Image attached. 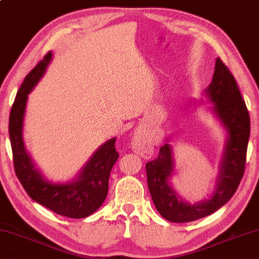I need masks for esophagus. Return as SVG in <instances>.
Here are the masks:
<instances>
[{"instance_id":"34e87169","label":"esophagus","mask_w":259,"mask_h":259,"mask_svg":"<svg viewBox=\"0 0 259 259\" xmlns=\"http://www.w3.org/2000/svg\"><path fill=\"white\" fill-rule=\"evenodd\" d=\"M132 149L135 153H138L139 155H146L150 154L151 151H152V146L149 143V141L145 138H143V135L140 133V132H135L134 138L131 142Z\"/></svg>"}]
</instances>
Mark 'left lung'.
<instances>
[{
	"mask_svg": "<svg viewBox=\"0 0 259 259\" xmlns=\"http://www.w3.org/2000/svg\"><path fill=\"white\" fill-rule=\"evenodd\" d=\"M205 95L213 104L209 110L227 132L215 186L211 196L192 204L176 192L170 183L175 174V158L171 145L168 143L169 139L161 146L158 158L145 165L148 187L155 208L170 222L195 221L218 211L236 193L245 171L250 135L249 114L235 77L219 57Z\"/></svg>",
	"mask_w": 259,
	"mask_h": 259,
	"instance_id": "obj_1",
	"label": "left lung"
}]
</instances>
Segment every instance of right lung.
<instances>
[{"instance_id": "1", "label": "right lung", "mask_w": 259, "mask_h": 259, "mask_svg": "<svg viewBox=\"0 0 259 259\" xmlns=\"http://www.w3.org/2000/svg\"><path fill=\"white\" fill-rule=\"evenodd\" d=\"M53 60L48 52L44 60L24 77L14 99L9 119V134L13 153V164L18 179L33 201L60 215L82 219L98 209L108 194L111 168L119 154L115 149L116 138L107 141L91 155L87 163L69 183H53L36 168L23 140V121L28 95L45 74Z\"/></svg>"}]
</instances>
